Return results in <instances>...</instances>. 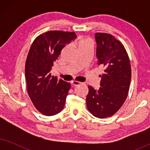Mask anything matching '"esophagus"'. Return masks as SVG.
<instances>
[{"mask_svg": "<svg viewBox=\"0 0 150 150\" xmlns=\"http://www.w3.org/2000/svg\"><path fill=\"white\" fill-rule=\"evenodd\" d=\"M71 83L74 86H78V85H81V84H82L81 82L76 81H72L71 82Z\"/></svg>", "mask_w": 150, "mask_h": 150, "instance_id": "obj_1", "label": "esophagus"}]
</instances>
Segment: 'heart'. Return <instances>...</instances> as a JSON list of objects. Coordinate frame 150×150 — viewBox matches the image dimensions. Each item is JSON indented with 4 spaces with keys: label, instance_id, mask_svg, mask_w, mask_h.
Returning a JSON list of instances; mask_svg holds the SVG:
<instances>
[{
    "label": "heart",
    "instance_id": "obj_1",
    "mask_svg": "<svg viewBox=\"0 0 150 150\" xmlns=\"http://www.w3.org/2000/svg\"><path fill=\"white\" fill-rule=\"evenodd\" d=\"M87 44L92 45V42L91 40L87 38H82L81 40H79V42H78V45H79V48H81V47L85 46V45H87Z\"/></svg>",
    "mask_w": 150,
    "mask_h": 150
}]
</instances>
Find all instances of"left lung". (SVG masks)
Masks as SVG:
<instances>
[{"label":"left lung","instance_id":"obj_1","mask_svg":"<svg viewBox=\"0 0 150 150\" xmlns=\"http://www.w3.org/2000/svg\"><path fill=\"white\" fill-rule=\"evenodd\" d=\"M96 56L104 67L100 87L88 86L86 98L89 111L98 118L111 117L122 107L128 94L131 65L128 54L120 40L106 33H96Z\"/></svg>","mask_w":150,"mask_h":150}]
</instances>
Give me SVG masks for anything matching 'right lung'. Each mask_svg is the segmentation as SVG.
<instances>
[{"instance_id": "1", "label": "right lung", "mask_w": 150, "mask_h": 150, "mask_svg": "<svg viewBox=\"0 0 150 150\" xmlns=\"http://www.w3.org/2000/svg\"><path fill=\"white\" fill-rule=\"evenodd\" d=\"M76 38L74 32L50 30L35 39L25 64L27 93L37 110L46 116L60 112L71 85L51 75L50 70L65 45Z\"/></svg>"}]
</instances>
